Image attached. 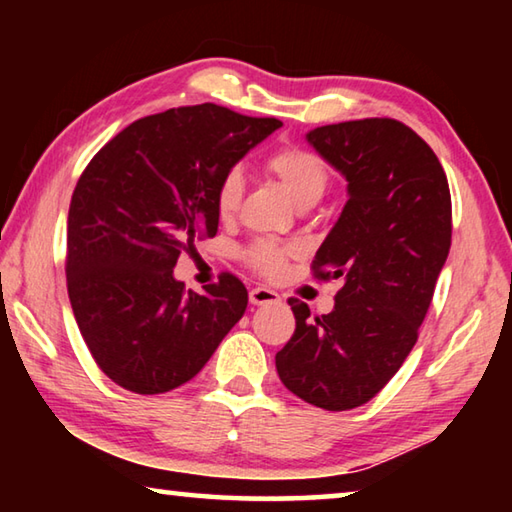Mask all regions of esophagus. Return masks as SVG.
Listing matches in <instances>:
<instances>
[{
  "mask_svg": "<svg viewBox=\"0 0 512 512\" xmlns=\"http://www.w3.org/2000/svg\"><path fill=\"white\" fill-rule=\"evenodd\" d=\"M280 302V293L266 287H255L250 291V305H275Z\"/></svg>",
  "mask_w": 512,
  "mask_h": 512,
  "instance_id": "esophagus-1",
  "label": "esophagus"
}]
</instances>
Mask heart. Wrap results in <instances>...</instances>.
<instances>
[{"mask_svg":"<svg viewBox=\"0 0 512 512\" xmlns=\"http://www.w3.org/2000/svg\"><path fill=\"white\" fill-rule=\"evenodd\" d=\"M264 167L298 205L307 201H318L325 192L327 169L323 160L316 153L300 149V146H282V149H275L266 158ZM241 192H244V176H241L239 169H230L221 178L219 187H216V210H219L223 219L235 214L241 201ZM287 255L289 248L268 239L255 241L246 250V259L250 266L259 275L266 277H275L282 273Z\"/></svg>","mask_w":512,"mask_h":512,"instance_id":"1","label":"heart"}]
</instances>
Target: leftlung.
<instances>
[{"mask_svg":"<svg viewBox=\"0 0 512 512\" xmlns=\"http://www.w3.org/2000/svg\"><path fill=\"white\" fill-rule=\"evenodd\" d=\"M307 142L348 183V203L314 257L343 277L329 314L289 300L296 332L275 354L282 384L325 411L372 400L409 357L452 246V196L429 144L395 119L314 128Z\"/></svg>","mask_w":512,"mask_h":512,"instance_id":"8db88e82","label":"left lung"}]
</instances>
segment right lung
<instances>
[{
    "label": "right lung",
    "instance_id": "obj_1",
    "mask_svg": "<svg viewBox=\"0 0 512 512\" xmlns=\"http://www.w3.org/2000/svg\"><path fill=\"white\" fill-rule=\"evenodd\" d=\"M280 126L214 103L171 108L133 121L85 167L67 216V293L97 366L126 391L183 386L244 316L235 275L196 293L173 266L216 235L221 178Z\"/></svg>",
    "mask_w": 512,
    "mask_h": 512
}]
</instances>
